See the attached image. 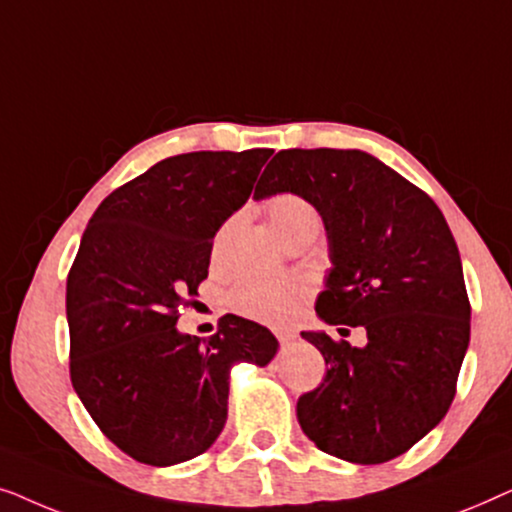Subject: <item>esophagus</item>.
I'll use <instances>...</instances> for the list:
<instances>
[{
    "instance_id": "esophagus-1",
    "label": "esophagus",
    "mask_w": 512,
    "mask_h": 512,
    "mask_svg": "<svg viewBox=\"0 0 512 512\" xmlns=\"http://www.w3.org/2000/svg\"><path fill=\"white\" fill-rule=\"evenodd\" d=\"M275 335H277V340L282 342V345H286V342H291V340H296V333H293V331H275Z\"/></svg>"
}]
</instances>
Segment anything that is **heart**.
Segmentation results:
<instances>
[{"mask_svg": "<svg viewBox=\"0 0 512 512\" xmlns=\"http://www.w3.org/2000/svg\"><path fill=\"white\" fill-rule=\"evenodd\" d=\"M270 226L284 244L307 230H319L321 214L319 209L296 193H279L265 205ZM237 219H228L223 223L214 240V254H219L223 242L233 233ZM307 296V286L298 277H279L263 279L251 277L244 279L230 293V305L244 317H251L265 324H286L298 312L300 303Z\"/></svg>", "mask_w": 512, "mask_h": 512, "instance_id": "heart-1", "label": "heart"}]
</instances>
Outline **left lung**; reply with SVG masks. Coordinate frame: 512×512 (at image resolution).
<instances>
[{
  "label": "left lung",
  "mask_w": 512,
  "mask_h": 512,
  "mask_svg": "<svg viewBox=\"0 0 512 512\" xmlns=\"http://www.w3.org/2000/svg\"><path fill=\"white\" fill-rule=\"evenodd\" d=\"M296 193L324 219L331 270L317 317L363 326L366 347L324 331L326 377L298 398L300 429L321 452L384 464L408 452L450 410L471 340V303L457 242L424 191L359 149L279 151L256 200Z\"/></svg>",
  "instance_id": "1"
}]
</instances>
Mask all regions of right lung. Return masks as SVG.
<instances>
[{
    "label": "right lung",
    "instance_id": "right-lung-1",
    "mask_svg": "<svg viewBox=\"0 0 512 512\" xmlns=\"http://www.w3.org/2000/svg\"><path fill=\"white\" fill-rule=\"evenodd\" d=\"M270 149L160 160L102 200L67 277L69 375L100 431L128 457L174 466L219 438L230 368L268 366L279 342L226 314L200 342L179 307L207 279L216 230L249 200Z\"/></svg>",
    "mask_w": 512,
    "mask_h": 512
}]
</instances>
